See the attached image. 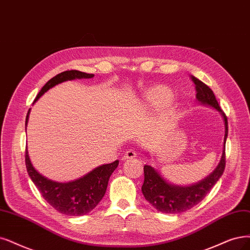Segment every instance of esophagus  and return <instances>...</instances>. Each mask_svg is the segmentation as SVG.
<instances>
[{"label":"esophagus","mask_w":250,"mask_h":250,"mask_svg":"<svg viewBox=\"0 0 250 250\" xmlns=\"http://www.w3.org/2000/svg\"><path fill=\"white\" fill-rule=\"evenodd\" d=\"M137 156V152L134 149H128L125 155H124V159L125 160H130V159H134Z\"/></svg>","instance_id":"1"}]
</instances>
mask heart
I'll return each mask as SVG.
<instances>
[{"instance_id":"heart-1","label":"heart","mask_w":250,"mask_h":250,"mask_svg":"<svg viewBox=\"0 0 250 250\" xmlns=\"http://www.w3.org/2000/svg\"><path fill=\"white\" fill-rule=\"evenodd\" d=\"M172 99V92L166 87H159L153 89L150 95L149 100L153 103H160V104H167Z\"/></svg>"}]
</instances>
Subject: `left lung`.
<instances>
[{
  "label": "left lung",
  "mask_w": 250,
  "mask_h": 250,
  "mask_svg": "<svg viewBox=\"0 0 250 250\" xmlns=\"http://www.w3.org/2000/svg\"><path fill=\"white\" fill-rule=\"evenodd\" d=\"M191 81L195 83V88L197 91V99L201 103L208 104L217 109L221 113L225 120L226 134L224 140V150L219 165L215 171L210 176L203 181L195 184V186L181 188L166 182L161 175L156 172L151 166H144V183L142 186V192L144 198L150 204L164 213H181L186 212L196 206L197 204L206 197L210 189L223 175L226 168V140L228 137V118L226 113L221 110L218 102L215 99L213 91L209 86L201 80L190 75Z\"/></svg>",
  "instance_id": "obj_1"
}]
</instances>
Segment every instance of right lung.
Segmentation results:
<instances>
[{
  "instance_id": "right-lung-1",
  "label": "right lung",
  "mask_w": 250,
  "mask_h": 250,
  "mask_svg": "<svg viewBox=\"0 0 250 250\" xmlns=\"http://www.w3.org/2000/svg\"><path fill=\"white\" fill-rule=\"evenodd\" d=\"M91 77H94V74H87L78 70H68L62 72L46 83L39 91V94L37 95L34 102L38 100L45 91H47L49 88L59 84L61 82L75 78ZM29 113L30 110L27 111L26 114L25 125L27 124V119H29ZM24 156L29 176L46 202L61 213L71 216L84 215L99 204L102 198L105 195L111 174L114 172L118 166V161H115L111 164L103 165L101 167L96 168L94 171H91L84 177L78 180L68 183H59L45 178L35 170L31 164L26 148Z\"/></svg>"
}]
</instances>
